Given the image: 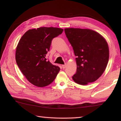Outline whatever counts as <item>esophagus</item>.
<instances>
[{"label":"esophagus","instance_id":"1","mask_svg":"<svg viewBox=\"0 0 121 121\" xmlns=\"http://www.w3.org/2000/svg\"><path fill=\"white\" fill-rule=\"evenodd\" d=\"M62 68H63V69H65V68H66V67H67V65H66V64H65V65H62Z\"/></svg>","mask_w":121,"mask_h":121}]
</instances>
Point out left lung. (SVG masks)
I'll return each mask as SVG.
<instances>
[{
  "label": "left lung",
  "mask_w": 121,
  "mask_h": 121,
  "mask_svg": "<svg viewBox=\"0 0 121 121\" xmlns=\"http://www.w3.org/2000/svg\"><path fill=\"white\" fill-rule=\"evenodd\" d=\"M73 48L77 65L72 77L75 83L85 85L97 81L105 71L109 60V48L101 35L89 29L65 28Z\"/></svg>",
  "instance_id": "obj_1"
}]
</instances>
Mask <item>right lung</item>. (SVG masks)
Instances as JSON below:
<instances>
[{
    "mask_svg": "<svg viewBox=\"0 0 121 121\" xmlns=\"http://www.w3.org/2000/svg\"><path fill=\"white\" fill-rule=\"evenodd\" d=\"M63 29L40 27L28 30L19 40L15 52L16 63L27 80L43 87L52 83L60 68L46 59L53 38L62 34Z\"/></svg>",
    "mask_w": 121,
    "mask_h": 121,
    "instance_id": "right-lung-1",
    "label": "right lung"
}]
</instances>
